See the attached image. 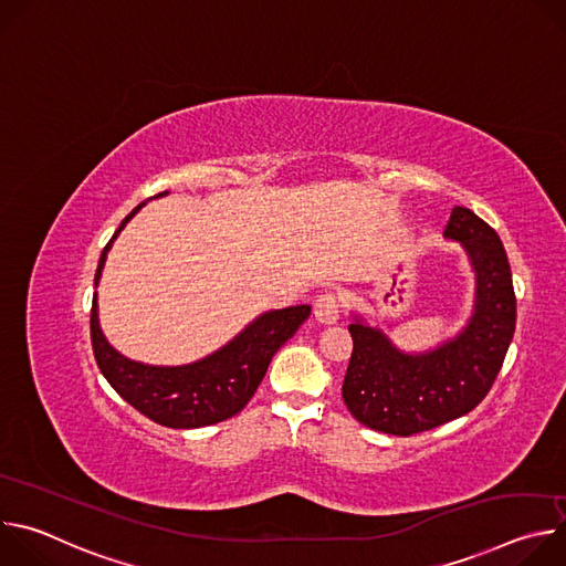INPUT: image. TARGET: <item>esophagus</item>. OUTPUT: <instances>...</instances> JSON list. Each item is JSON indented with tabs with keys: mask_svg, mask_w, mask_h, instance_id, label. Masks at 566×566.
Masks as SVG:
<instances>
[{
	"mask_svg": "<svg viewBox=\"0 0 566 566\" xmlns=\"http://www.w3.org/2000/svg\"><path fill=\"white\" fill-rule=\"evenodd\" d=\"M313 313L319 322H325V325H334V322L340 317V297L332 291L319 293L313 302Z\"/></svg>",
	"mask_w": 566,
	"mask_h": 566,
	"instance_id": "34e87169",
	"label": "esophagus"
}]
</instances>
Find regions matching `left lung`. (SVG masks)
<instances>
[{
    "label": "left lung",
    "mask_w": 566,
    "mask_h": 566,
    "mask_svg": "<svg viewBox=\"0 0 566 566\" xmlns=\"http://www.w3.org/2000/svg\"><path fill=\"white\" fill-rule=\"evenodd\" d=\"M443 234L461 241L476 273V308L457 340L408 356L360 319L349 325L354 352L343 400L356 421L385 434L412 437L474 410L491 391L515 334L517 300L500 234L461 206L452 208Z\"/></svg>",
    "instance_id": "8db88e82"
}]
</instances>
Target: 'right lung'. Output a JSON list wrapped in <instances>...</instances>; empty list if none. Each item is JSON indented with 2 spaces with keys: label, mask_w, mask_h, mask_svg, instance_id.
Instances as JSON below:
<instances>
[{
  "label": "right lung",
  "mask_w": 566,
  "mask_h": 566,
  "mask_svg": "<svg viewBox=\"0 0 566 566\" xmlns=\"http://www.w3.org/2000/svg\"><path fill=\"white\" fill-rule=\"evenodd\" d=\"M140 208L143 203L123 219L120 228L107 241L94 284L101 280L112 241ZM308 313L311 306L306 304L264 313L230 345L199 363L186 367H149L127 360L109 347L98 325L94 293L92 347L103 376L143 417L175 430L203 428L226 421L247 408L271 365L273 354L295 336Z\"/></svg>",
  "instance_id": "add662e5"
}]
</instances>
